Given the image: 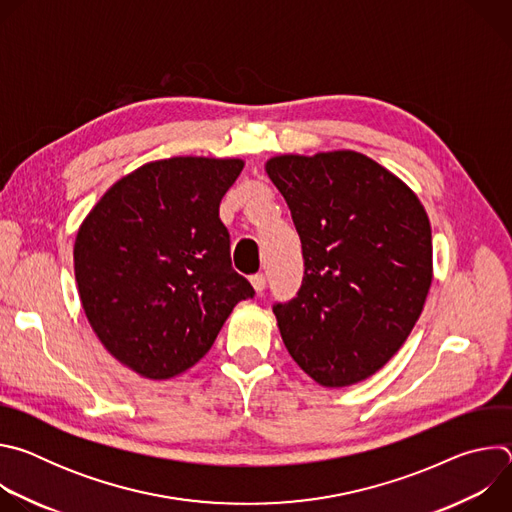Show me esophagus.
Masks as SVG:
<instances>
[{
	"label": "esophagus",
	"mask_w": 512,
	"mask_h": 512,
	"mask_svg": "<svg viewBox=\"0 0 512 512\" xmlns=\"http://www.w3.org/2000/svg\"><path fill=\"white\" fill-rule=\"evenodd\" d=\"M251 285H253V289L257 291V294H261V291L265 289V275L263 273L251 275Z\"/></svg>",
	"instance_id": "34e87169"
}]
</instances>
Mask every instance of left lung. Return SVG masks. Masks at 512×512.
<instances>
[{"label": "left lung", "instance_id": "1", "mask_svg": "<svg viewBox=\"0 0 512 512\" xmlns=\"http://www.w3.org/2000/svg\"><path fill=\"white\" fill-rule=\"evenodd\" d=\"M265 172L291 210L306 267L298 296L273 308L287 352L322 387L373 377L403 346L429 294L423 204L352 150L273 156Z\"/></svg>", "mask_w": 512, "mask_h": 512}]
</instances>
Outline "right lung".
<instances>
[{
    "label": "right lung",
    "instance_id": "1",
    "mask_svg": "<svg viewBox=\"0 0 512 512\" xmlns=\"http://www.w3.org/2000/svg\"><path fill=\"white\" fill-rule=\"evenodd\" d=\"M241 158L176 156L143 164L91 208L75 239L85 316L105 350L143 379L180 377L210 350L241 300L218 218Z\"/></svg>",
    "mask_w": 512,
    "mask_h": 512
}]
</instances>
